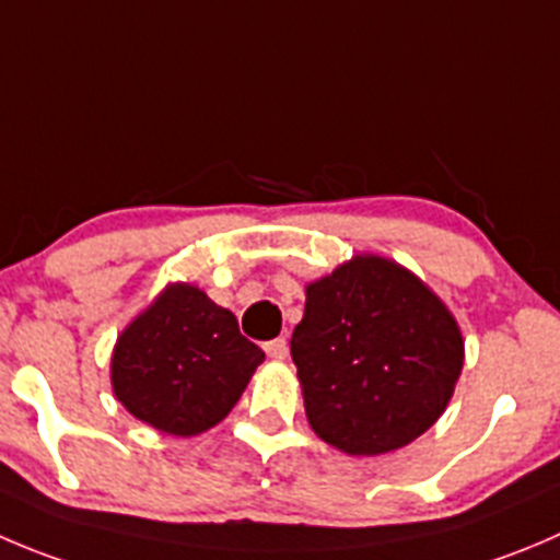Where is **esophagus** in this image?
<instances>
[{
  "instance_id": "34e87169",
  "label": "esophagus",
  "mask_w": 560,
  "mask_h": 560,
  "mask_svg": "<svg viewBox=\"0 0 560 560\" xmlns=\"http://www.w3.org/2000/svg\"><path fill=\"white\" fill-rule=\"evenodd\" d=\"M265 352H268V358L281 361V358H287L290 347H287V339H273V341H265Z\"/></svg>"
}]
</instances>
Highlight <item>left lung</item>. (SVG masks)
<instances>
[{
    "mask_svg": "<svg viewBox=\"0 0 560 560\" xmlns=\"http://www.w3.org/2000/svg\"><path fill=\"white\" fill-rule=\"evenodd\" d=\"M290 352L312 430L339 452L374 457L441 418L465 345L452 312L416 276L355 257L306 287Z\"/></svg>",
    "mask_w": 560,
    "mask_h": 560,
    "instance_id": "obj_1",
    "label": "left lung"
}]
</instances>
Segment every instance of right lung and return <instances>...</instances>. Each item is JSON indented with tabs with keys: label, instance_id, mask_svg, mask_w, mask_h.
<instances>
[{
	"label": "right lung",
	"instance_id": "right-lung-1",
	"mask_svg": "<svg viewBox=\"0 0 560 560\" xmlns=\"http://www.w3.org/2000/svg\"><path fill=\"white\" fill-rule=\"evenodd\" d=\"M265 352L235 314L191 284H172L117 339L112 385L144 424L191 438L230 416Z\"/></svg>",
	"mask_w": 560,
	"mask_h": 560
}]
</instances>
